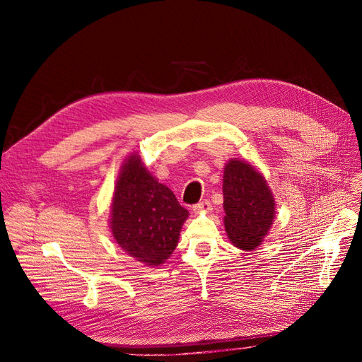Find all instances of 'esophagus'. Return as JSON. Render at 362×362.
<instances>
[{
  "mask_svg": "<svg viewBox=\"0 0 362 362\" xmlns=\"http://www.w3.org/2000/svg\"><path fill=\"white\" fill-rule=\"evenodd\" d=\"M194 211L195 213H210L211 211V202L204 199V201L195 204L194 205Z\"/></svg>",
  "mask_w": 362,
  "mask_h": 362,
  "instance_id": "esophagus-1",
  "label": "esophagus"
}]
</instances>
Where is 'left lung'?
Instances as JSON below:
<instances>
[{
    "mask_svg": "<svg viewBox=\"0 0 362 362\" xmlns=\"http://www.w3.org/2000/svg\"><path fill=\"white\" fill-rule=\"evenodd\" d=\"M224 227L239 250L252 251L267 236L276 204L267 180L248 161L233 158L223 175Z\"/></svg>",
    "mask_w": 362,
    "mask_h": 362,
    "instance_id": "8db88e82",
    "label": "left lung"
}]
</instances>
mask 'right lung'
Returning <instances> with one entry per match:
<instances>
[{"label":"right lung","mask_w":362,"mask_h":362,"mask_svg":"<svg viewBox=\"0 0 362 362\" xmlns=\"http://www.w3.org/2000/svg\"><path fill=\"white\" fill-rule=\"evenodd\" d=\"M189 211L145 168L138 152L129 156L116 182L110 229L120 248L157 267L177 246Z\"/></svg>","instance_id":"right-lung-1"}]
</instances>
